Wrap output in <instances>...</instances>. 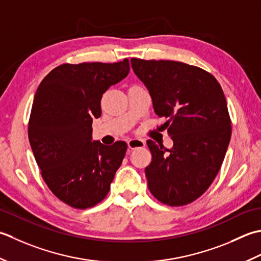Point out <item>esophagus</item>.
<instances>
[{"label":"esophagus","instance_id":"34e87169","mask_svg":"<svg viewBox=\"0 0 261 261\" xmlns=\"http://www.w3.org/2000/svg\"><path fill=\"white\" fill-rule=\"evenodd\" d=\"M127 144H128V147L130 150H136V148L145 146V141L142 140V138H132Z\"/></svg>","mask_w":261,"mask_h":261}]
</instances>
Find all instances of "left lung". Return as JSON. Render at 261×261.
I'll list each match as a JSON object with an SVG mask.
<instances>
[{"mask_svg": "<svg viewBox=\"0 0 261 261\" xmlns=\"http://www.w3.org/2000/svg\"><path fill=\"white\" fill-rule=\"evenodd\" d=\"M159 117L168 119L173 146L148 140L152 161L145 168L151 194L169 206L193 203L219 173L232 127L226 100L217 80L197 66L175 61L132 58Z\"/></svg>", "mask_w": 261, "mask_h": 261, "instance_id": "obj_1", "label": "left lung"}]
</instances>
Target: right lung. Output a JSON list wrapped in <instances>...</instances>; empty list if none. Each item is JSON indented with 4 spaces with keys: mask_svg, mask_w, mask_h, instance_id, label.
<instances>
[{
    "mask_svg": "<svg viewBox=\"0 0 261 261\" xmlns=\"http://www.w3.org/2000/svg\"><path fill=\"white\" fill-rule=\"evenodd\" d=\"M129 73L118 63L62 64L39 84L28 136L41 177L63 203L79 210L105 199L127 144L92 142V119L101 116V98Z\"/></svg>",
    "mask_w": 261,
    "mask_h": 261,
    "instance_id": "add662e5",
    "label": "right lung"
}]
</instances>
